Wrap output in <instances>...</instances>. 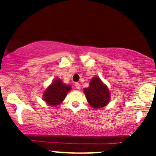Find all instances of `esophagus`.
Segmentation results:
<instances>
[{"label":"esophagus","mask_w":156,"mask_h":156,"mask_svg":"<svg viewBox=\"0 0 156 156\" xmlns=\"http://www.w3.org/2000/svg\"><path fill=\"white\" fill-rule=\"evenodd\" d=\"M75 88H76V89H80V87H81V84H80L79 83L76 82L75 84Z\"/></svg>","instance_id":"1"}]
</instances>
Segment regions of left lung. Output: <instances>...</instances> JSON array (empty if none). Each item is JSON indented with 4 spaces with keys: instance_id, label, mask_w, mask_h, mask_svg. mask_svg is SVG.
<instances>
[{
    "instance_id": "left-lung-1",
    "label": "left lung",
    "mask_w": 156,
    "mask_h": 156,
    "mask_svg": "<svg viewBox=\"0 0 156 156\" xmlns=\"http://www.w3.org/2000/svg\"><path fill=\"white\" fill-rule=\"evenodd\" d=\"M89 85V87L84 88V92L90 105L95 108H100L106 106L110 99L108 87L102 83L98 77L93 78Z\"/></svg>"
}]
</instances>
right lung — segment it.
Wrapping results in <instances>:
<instances>
[{
  "instance_id": "right-lung-1",
  "label": "right lung",
  "mask_w": 156,
  "mask_h": 156,
  "mask_svg": "<svg viewBox=\"0 0 156 156\" xmlns=\"http://www.w3.org/2000/svg\"><path fill=\"white\" fill-rule=\"evenodd\" d=\"M70 90V85L64 84L60 79L56 78L53 84L47 88L43 98L48 104L53 106H57L63 101Z\"/></svg>"
}]
</instances>
